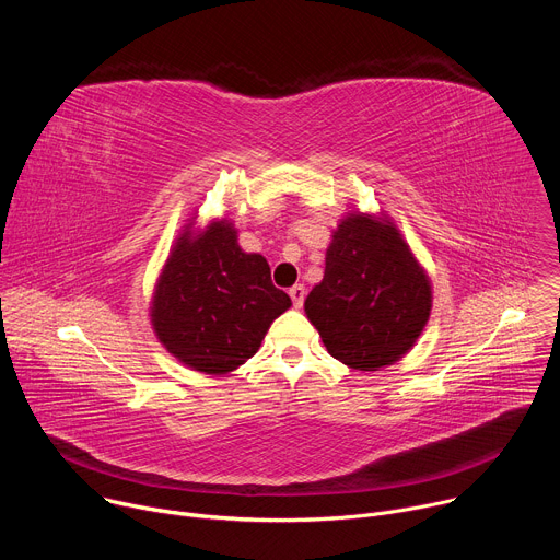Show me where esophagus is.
Masks as SVG:
<instances>
[{
    "label": "esophagus",
    "mask_w": 560,
    "mask_h": 560,
    "mask_svg": "<svg viewBox=\"0 0 560 560\" xmlns=\"http://www.w3.org/2000/svg\"><path fill=\"white\" fill-rule=\"evenodd\" d=\"M290 299H292V303H294V307H301L303 305V299H305V285H301V283H296V285H292L290 288Z\"/></svg>",
    "instance_id": "esophagus-1"
}]
</instances>
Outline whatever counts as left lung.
I'll return each mask as SVG.
<instances>
[{
  "label": "left lung",
  "mask_w": 560,
  "mask_h": 560,
  "mask_svg": "<svg viewBox=\"0 0 560 560\" xmlns=\"http://www.w3.org/2000/svg\"><path fill=\"white\" fill-rule=\"evenodd\" d=\"M432 310L430 277L404 234L383 214L348 212L332 232L326 272L305 299L326 350L374 372L408 354Z\"/></svg>",
  "instance_id": "obj_1"
}]
</instances>
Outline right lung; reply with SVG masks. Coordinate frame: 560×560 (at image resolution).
Instances as JSON below:
<instances>
[{
    "mask_svg": "<svg viewBox=\"0 0 560 560\" xmlns=\"http://www.w3.org/2000/svg\"><path fill=\"white\" fill-rule=\"evenodd\" d=\"M290 305L272 285L268 261L238 248L232 221L219 219L203 230L188 223L179 234L156 279L150 322L184 365L221 376L257 354Z\"/></svg>",
    "mask_w": 560,
    "mask_h": 560,
    "instance_id": "add662e5",
    "label": "right lung"
}]
</instances>
